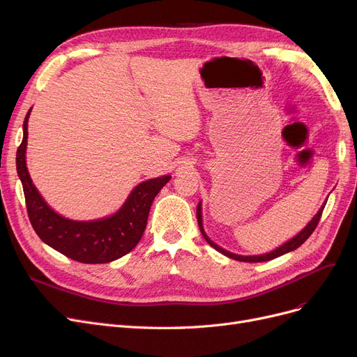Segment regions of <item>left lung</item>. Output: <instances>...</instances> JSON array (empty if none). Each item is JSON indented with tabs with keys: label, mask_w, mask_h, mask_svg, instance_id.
Returning <instances> with one entry per match:
<instances>
[{
	"label": "left lung",
	"mask_w": 357,
	"mask_h": 357,
	"mask_svg": "<svg viewBox=\"0 0 357 357\" xmlns=\"http://www.w3.org/2000/svg\"><path fill=\"white\" fill-rule=\"evenodd\" d=\"M324 207H326V202H324L323 207H321L320 210H318V213L314 215V218L307 224V227H305L303 231H299L294 238H291L289 241L284 243L282 246H279V248L275 249L273 252L266 253V255H259V256H240V255H234V253H230V252H227V250H224L222 248L217 246L214 241H211L210 237H208L207 234H205L204 227H202L201 202H198V205H197V220H198V226H199L201 234L204 236L205 240H207V243H208V245H210L211 248H214L215 250H218L220 253H222L224 256H227V257H230V259H234V260H238V261H253V264H255V261H268V260H272V259H275V257L282 256V255H285V253H288V252H292V250H295V249H298L299 246H301L303 243H304V241L312 234V231L315 230L318 221H320V218H321V214H323Z\"/></svg>",
	"instance_id": "1"
}]
</instances>
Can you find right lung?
Listing matches in <instances>:
<instances>
[{"label":"right lung","mask_w":357,"mask_h":357,"mask_svg":"<svg viewBox=\"0 0 357 357\" xmlns=\"http://www.w3.org/2000/svg\"><path fill=\"white\" fill-rule=\"evenodd\" d=\"M23 123V142L17 149V174L23 183L27 214L36 234L47 246L81 264H108L133 250L140 241L150 207L171 176L165 175L139 183L123 207L109 217L93 221H75L54 213L34 186L27 166V123Z\"/></svg>","instance_id":"1"}]
</instances>
